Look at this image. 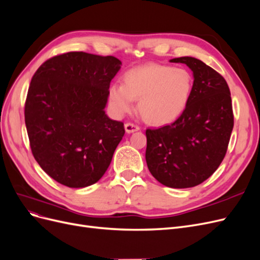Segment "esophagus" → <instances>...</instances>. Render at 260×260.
<instances>
[{
  "instance_id": "esophagus-1",
  "label": "esophagus",
  "mask_w": 260,
  "mask_h": 260,
  "mask_svg": "<svg viewBox=\"0 0 260 260\" xmlns=\"http://www.w3.org/2000/svg\"><path fill=\"white\" fill-rule=\"evenodd\" d=\"M124 127H125V132H126L127 134L137 132V131L140 129L138 125H135V124H133V123H126V124L124 125Z\"/></svg>"
}]
</instances>
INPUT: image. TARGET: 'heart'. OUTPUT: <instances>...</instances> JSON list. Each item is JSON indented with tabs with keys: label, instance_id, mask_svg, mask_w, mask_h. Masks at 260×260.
Instances as JSON below:
<instances>
[{
	"label": "heart",
	"instance_id": "b5f03b06",
	"mask_svg": "<svg viewBox=\"0 0 260 260\" xmlns=\"http://www.w3.org/2000/svg\"><path fill=\"white\" fill-rule=\"evenodd\" d=\"M193 91V79L181 68L150 63L136 67L123 75V84H112L108 97L112 111L122 116L129 113L139 99L144 119L152 125H167L186 111Z\"/></svg>",
	"mask_w": 260,
	"mask_h": 260
}]
</instances>
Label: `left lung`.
<instances>
[{
	"label": "left lung",
	"instance_id": "left-lung-1",
	"mask_svg": "<svg viewBox=\"0 0 260 260\" xmlns=\"http://www.w3.org/2000/svg\"><path fill=\"white\" fill-rule=\"evenodd\" d=\"M193 72V91L186 111L171 125L146 131V161L162 185L191 188L214 174L227 152L233 112L227 82L193 57L170 60Z\"/></svg>",
	"mask_w": 260,
	"mask_h": 260
}]
</instances>
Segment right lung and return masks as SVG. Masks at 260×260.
<instances>
[{"label": "right lung", "instance_id": "1", "mask_svg": "<svg viewBox=\"0 0 260 260\" xmlns=\"http://www.w3.org/2000/svg\"><path fill=\"white\" fill-rule=\"evenodd\" d=\"M121 64L113 56L70 52L46 60L33 75L24 105L32 154L63 186L93 185L111 163L125 129L105 108Z\"/></svg>", "mask_w": 260, "mask_h": 260}]
</instances>
